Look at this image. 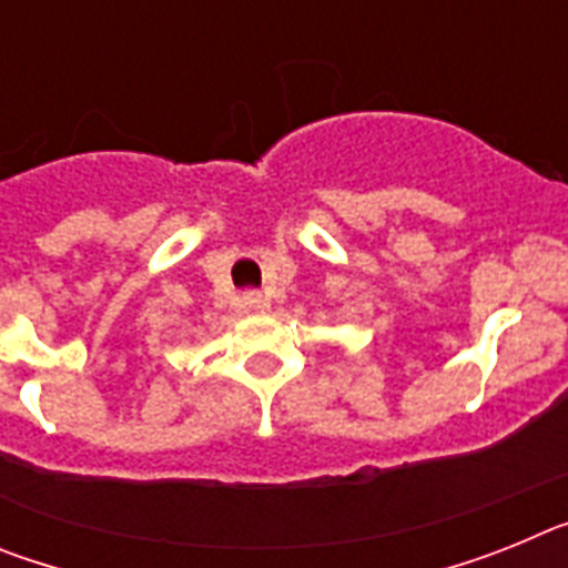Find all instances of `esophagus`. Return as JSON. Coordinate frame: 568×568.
<instances>
[{
  "label": "esophagus",
  "mask_w": 568,
  "mask_h": 568,
  "mask_svg": "<svg viewBox=\"0 0 568 568\" xmlns=\"http://www.w3.org/2000/svg\"><path fill=\"white\" fill-rule=\"evenodd\" d=\"M244 304H247L250 310H258V313H261V310L270 307L267 298H264V295H261V293H244Z\"/></svg>",
  "instance_id": "1"
}]
</instances>
